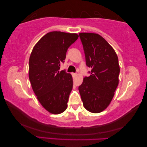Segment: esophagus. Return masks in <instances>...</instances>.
Instances as JSON below:
<instances>
[{
  "instance_id": "esophagus-1",
  "label": "esophagus",
  "mask_w": 147,
  "mask_h": 147,
  "mask_svg": "<svg viewBox=\"0 0 147 147\" xmlns=\"http://www.w3.org/2000/svg\"><path fill=\"white\" fill-rule=\"evenodd\" d=\"M71 75H72V76L74 77H76V76H77V74H75V73H72L71 74Z\"/></svg>"
}]
</instances>
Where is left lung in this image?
I'll return each instance as SVG.
<instances>
[{
  "mask_svg": "<svg viewBox=\"0 0 147 147\" xmlns=\"http://www.w3.org/2000/svg\"><path fill=\"white\" fill-rule=\"evenodd\" d=\"M86 65L91 68L79 87L83 105L91 113H100L111 103L119 84L120 67L117 55L100 35L80 33Z\"/></svg>",
  "mask_w": 147,
  "mask_h": 147,
  "instance_id": "8db88e82",
  "label": "left lung"
}]
</instances>
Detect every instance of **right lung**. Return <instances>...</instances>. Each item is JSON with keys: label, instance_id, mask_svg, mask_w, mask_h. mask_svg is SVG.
Instances as JSON below:
<instances>
[{"label": "right lung", "instance_id": "obj_1", "mask_svg": "<svg viewBox=\"0 0 147 147\" xmlns=\"http://www.w3.org/2000/svg\"><path fill=\"white\" fill-rule=\"evenodd\" d=\"M78 37L77 34L49 32L35 45L30 56L28 77L32 89L41 105L53 114L67 109L73 79L70 74L59 70L68 48Z\"/></svg>", "mask_w": 147, "mask_h": 147}]
</instances>
